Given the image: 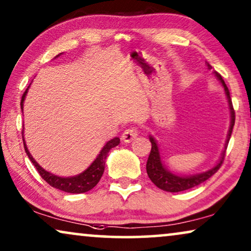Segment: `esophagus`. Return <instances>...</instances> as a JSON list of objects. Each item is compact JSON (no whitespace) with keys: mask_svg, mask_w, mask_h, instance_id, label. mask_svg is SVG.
Instances as JSON below:
<instances>
[{"mask_svg":"<svg viewBox=\"0 0 251 251\" xmlns=\"http://www.w3.org/2000/svg\"><path fill=\"white\" fill-rule=\"evenodd\" d=\"M139 135V130L137 128H129L122 133V140L125 143H130Z\"/></svg>","mask_w":251,"mask_h":251,"instance_id":"1","label":"esophagus"}]
</instances>
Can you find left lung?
<instances>
[{
  "instance_id": "left-lung-1",
  "label": "left lung",
  "mask_w": 251,
  "mask_h": 251,
  "mask_svg": "<svg viewBox=\"0 0 251 251\" xmlns=\"http://www.w3.org/2000/svg\"><path fill=\"white\" fill-rule=\"evenodd\" d=\"M208 67L211 68V66L209 64H208ZM215 74H216V76H217L218 80L221 81L223 87H224L225 94H226V96H227L229 112H231V126H229L227 140H226L225 150H224V152L222 153L221 160H219V162L216 164L214 168H211L210 170L205 171V173L198 174V175H191V176H177V175H175L173 173H170L169 170H167L166 167L163 166L162 161H161V156H160L157 144L155 143V140H154L153 137H150L151 143H152V149H151L149 160H147V163H146V171H147V175H149L150 179L152 180L157 187L161 188V190L167 191V192H173V193L190 190V188H193L195 186H198V185H200L201 183H203V181L208 180L209 178L212 176V175H215L216 173H217L218 169L223 164V161H224L225 153H226V149H227V144L229 142V138H231L233 126H234L235 112H234V108H233L228 88L226 87L225 82H224V80H223V77L221 76V74H218L217 72H215Z\"/></svg>"
}]
</instances>
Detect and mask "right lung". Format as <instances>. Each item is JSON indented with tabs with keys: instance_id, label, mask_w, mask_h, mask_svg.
<instances>
[{
	"instance_id": "right-lung-1",
	"label": "right lung",
	"mask_w": 251,
	"mask_h": 251,
	"mask_svg": "<svg viewBox=\"0 0 251 251\" xmlns=\"http://www.w3.org/2000/svg\"><path fill=\"white\" fill-rule=\"evenodd\" d=\"M58 56H59V54H58ZM27 90H28V88H27L26 91L24 92L22 101H20L22 109L24 106V100H25ZM23 140H24V136H23ZM119 144H120V138H118V137L111 139L109 142L106 143V145L102 147L100 153L98 154V156L96 157V160L91 163V166L89 167L87 170L83 171V173H81L80 175H76V176L65 178V177L56 176V175L53 174H50L49 171L44 170L42 167H40V164L33 159L32 155H30V153L28 152V149H27L25 144V140H24V147H25V152L27 154V156H28L29 160L32 161V163L34 164V167L36 168V170L39 171L40 176L42 177L43 179L50 185V186L57 188V190L67 192V193H74V194L85 193V192L92 190V188L98 184V181L100 180L102 174H104L106 157L108 155V152L111 151V149H113V147L118 146Z\"/></svg>"
}]
</instances>
